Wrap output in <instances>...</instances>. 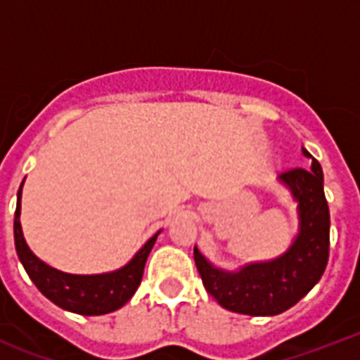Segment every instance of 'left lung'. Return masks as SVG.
<instances>
[{"label":"left lung","instance_id":"obj_1","mask_svg":"<svg viewBox=\"0 0 360 360\" xmlns=\"http://www.w3.org/2000/svg\"><path fill=\"white\" fill-rule=\"evenodd\" d=\"M304 157H312L302 149ZM299 200L301 231L284 256L269 263L248 265L239 273L214 269L194 248V262L205 290L226 310L246 316H276L301 301L318 284L329 262V205L323 192V172L290 168L280 175Z\"/></svg>","mask_w":360,"mask_h":360}]
</instances>
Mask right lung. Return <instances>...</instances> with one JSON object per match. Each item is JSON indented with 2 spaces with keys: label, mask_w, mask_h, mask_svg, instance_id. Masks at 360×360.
Segmentation results:
<instances>
[{
  "label": "right lung",
  "mask_w": 360,
  "mask_h": 360,
  "mask_svg": "<svg viewBox=\"0 0 360 360\" xmlns=\"http://www.w3.org/2000/svg\"><path fill=\"white\" fill-rule=\"evenodd\" d=\"M20 192L22 186L18 191V203L14 211V246L25 273L30 274V278L42 295L48 297L53 304L82 316H101L123 307L140 285L147 256L157 240V236L147 240L129 265H124L115 273L93 274V276L61 273L58 269L42 263L30 250V246L25 245L22 226H20Z\"/></svg>",
  "instance_id": "right-lung-1"
}]
</instances>
